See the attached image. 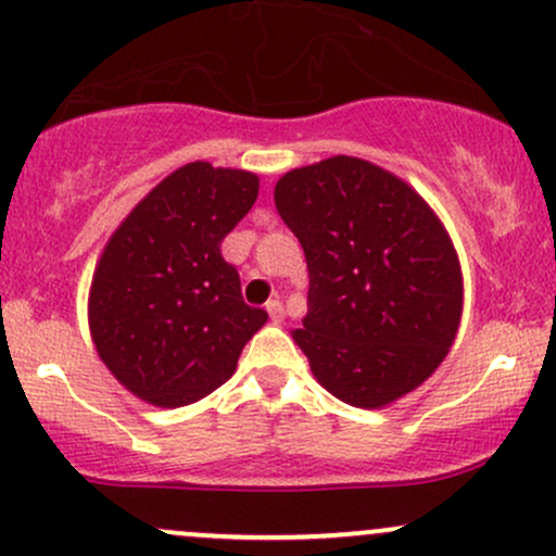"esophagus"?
<instances>
[{
    "instance_id": "1",
    "label": "esophagus",
    "mask_w": 556,
    "mask_h": 556,
    "mask_svg": "<svg viewBox=\"0 0 556 556\" xmlns=\"http://www.w3.org/2000/svg\"><path fill=\"white\" fill-rule=\"evenodd\" d=\"M265 309H267V315H270V319H273V323H276V325H280V323H283L286 312H283V304H280V302H278V299H270V302H267V306H265Z\"/></svg>"
}]
</instances>
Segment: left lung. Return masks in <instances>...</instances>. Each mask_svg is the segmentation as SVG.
Wrapping results in <instances>:
<instances>
[{
  "instance_id": "obj_1",
  "label": "left lung",
  "mask_w": 556,
  "mask_h": 556,
  "mask_svg": "<svg viewBox=\"0 0 556 556\" xmlns=\"http://www.w3.org/2000/svg\"><path fill=\"white\" fill-rule=\"evenodd\" d=\"M273 198L309 270L291 336L317 382L349 406L384 408L429 380L463 315L458 252L429 202L354 155L293 168Z\"/></svg>"
}]
</instances>
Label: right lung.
Here are the masks:
<instances>
[{
  "label": "right lung",
  "mask_w": 556,
  "mask_h": 556,
  "mask_svg": "<svg viewBox=\"0 0 556 556\" xmlns=\"http://www.w3.org/2000/svg\"><path fill=\"white\" fill-rule=\"evenodd\" d=\"M260 176L194 161L155 185L111 233L88 293L98 356L159 408L211 395L267 323L241 299L220 241L250 213Z\"/></svg>",
  "instance_id": "right-lung-1"
}]
</instances>
